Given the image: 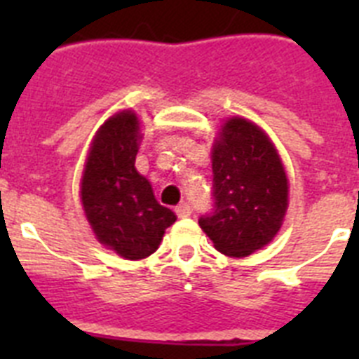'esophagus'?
Returning <instances> with one entry per match:
<instances>
[{
  "label": "esophagus",
  "instance_id": "1",
  "mask_svg": "<svg viewBox=\"0 0 359 359\" xmlns=\"http://www.w3.org/2000/svg\"><path fill=\"white\" fill-rule=\"evenodd\" d=\"M176 214L177 217H189V215L192 214L189 203H180V205L176 207Z\"/></svg>",
  "mask_w": 359,
  "mask_h": 359
}]
</instances>
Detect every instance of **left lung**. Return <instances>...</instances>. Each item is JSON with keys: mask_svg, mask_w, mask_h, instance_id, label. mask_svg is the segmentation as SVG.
<instances>
[{"mask_svg": "<svg viewBox=\"0 0 359 359\" xmlns=\"http://www.w3.org/2000/svg\"><path fill=\"white\" fill-rule=\"evenodd\" d=\"M214 210L199 226L215 250L246 257L271 243L287 210V176L264 131L241 116L226 120L212 149Z\"/></svg>", "mask_w": 359, "mask_h": 359, "instance_id": "left-lung-1", "label": "left lung"}]
</instances>
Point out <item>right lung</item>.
Here are the masks:
<instances>
[{"mask_svg":"<svg viewBox=\"0 0 359 359\" xmlns=\"http://www.w3.org/2000/svg\"><path fill=\"white\" fill-rule=\"evenodd\" d=\"M140 122L120 111L100 126L91 142L81 182V199L95 237L123 259L154 253L165 230L176 221L154 198L147 177L135 167Z\"/></svg>","mask_w":359,"mask_h":359,"instance_id":"right-lung-1","label":"right lung"}]
</instances>
